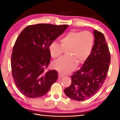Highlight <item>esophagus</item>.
I'll list each match as a JSON object with an SVG mask.
<instances>
[{
    "instance_id": "1",
    "label": "esophagus",
    "mask_w": 120,
    "mask_h": 120,
    "mask_svg": "<svg viewBox=\"0 0 120 120\" xmlns=\"http://www.w3.org/2000/svg\"><path fill=\"white\" fill-rule=\"evenodd\" d=\"M64 75H62L61 74H60V73H59V74H58V77H59V78H61V77H64Z\"/></svg>"
}]
</instances>
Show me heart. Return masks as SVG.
I'll list each match as a JSON object with an SVG mask.
<instances>
[{"label":"heart","instance_id":"obj_1","mask_svg":"<svg viewBox=\"0 0 120 120\" xmlns=\"http://www.w3.org/2000/svg\"><path fill=\"white\" fill-rule=\"evenodd\" d=\"M94 39L93 33L89 31H71L60 40L61 46L56 42H53L49 46V51L54 59H58L64 50H67V56L54 62V68L64 74L71 71L78 62L82 64L88 58L94 45Z\"/></svg>","mask_w":120,"mask_h":120}]
</instances>
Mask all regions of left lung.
Wrapping results in <instances>:
<instances>
[{
	"instance_id": "1",
	"label": "left lung",
	"mask_w": 120,
	"mask_h": 120,
	"mask_svg": "<svg viewBox=\"0 0 120 120\" xmlns=\"http://www.w3.org/2000/svg\"><path fill=\"white\" fill-rule=\"evenodd\" d=\"M94 45L92 52L79 70L71 76V84L64 90L67 96L82 101L88 99L100 89L108 72L111 55L102 33L94 30Z\"/></svg>"
}]
</instances>
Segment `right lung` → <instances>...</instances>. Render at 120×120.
I'll list each match as a JSON object with an SVG mask.
<instances>
[{"mask_svg":"<svg viewBox=\"0 0 120 120\" xmlns=\"http://www.w3.org/2000/svg\"><path fill=\"white\" fill-rule=\"evenodd\" d=\"M68 25L38 24L27 26L16 40L11 56L12 76L18 89L30 98L45 95L58 79L50 64L49 46Z\"/></svg>","mask_w":120,"mask_h":120,"instance_id":"add662e5","label":"right lung"}]
</instances>
